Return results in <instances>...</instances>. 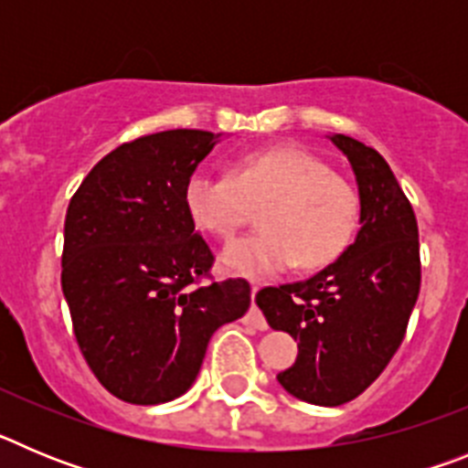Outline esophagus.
I'll list each match as a JSON object with an SVG mask.
<instances>
[{"instance_id":"1","label":"esophagus","mask_w":468,"mask_h":468,"mask_svg":"<svg viewBox=\"0 0 468 468\" xmlns=\"http://www.w3.org/2000/svg\"><path fill=\"white\" fill-rule=\"evenodd\" d=\"M250 292H253V307H250V312L246 314V324L255 325L258 330H267L270 325H267V318L262 316V312H260L258 307H255V292H258V285H250Z\"/></svg>"}]
</instances>
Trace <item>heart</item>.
Masks as SVG:
<instances>
[{
    "label": "heart",
    "instance_id": "heart-1",
    "mask_svg": "<svg viewBox=\"0 0 468 468\" xmlns=\"http://www.w3.org/2000/svg\"><path fill=\"white\" fill-rule=\"evenodd\" d=\"M189 220L206 234L227 239L260 209L262 229L234 239L222 250L231 271L253 279L300 264L314 270L346 248L358 222V192L318 156L276 147L237 161L231 176L198 168L183 192Z\"/></svg>",
    "mask_w": 468,
    "mask_h": 468
}]
</instances>
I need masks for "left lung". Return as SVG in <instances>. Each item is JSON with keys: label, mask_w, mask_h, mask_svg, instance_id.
<instances>
[{"label": "left lung", "mask_w": 468, "mask_h": 468, "mask_svg": "<svg viewBox=\"0 0 468 468\" xmlns=\"http://www.w3.org/2000/svg\"><path fill=\"white\" fill-rule=\"evenodd\" d=\"M349 159L361 229L340 258L307 281L267 285L255 302L267 324L292 335L297 361L281 387L314 405L349 403L399 351L420 295V231L410 201L378 150L330 135Z\"/></svg>", "instance_id": "left-lung-1"}]
</instances>
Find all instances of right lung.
Returning a JSON list of instances; mask_svg holds the SVG:
<instances>
[{
    "label": "right lung",
    "mask_w": 468,
    "mask_h": 468,
    "mask_svg": "<svg viewBox=\"0 0 468 468\" xmlns=\"http://www.w3.org/2000/svg\"><path fill=\"white\" fill-rule=\"evenodd\" d=\"M215 140L176 128L119 144L69 198L60 283L74 337L126 403L183 396L215 330L250 307L246 279L213 281V253L185 210V183Z\"/></svg>",
    "instance_id": "obj_1"
}]
</instances>
